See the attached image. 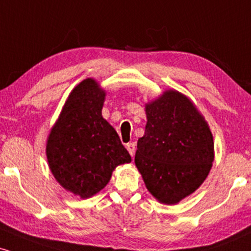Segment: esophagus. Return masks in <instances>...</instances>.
Returning a JSON list of instances; mask_svg holds the SVG:
<instances>
[{
  "label": "esophagus",
  "instance_id": "34e87169",
  "mask_svg": "<svg viewBox=\"0 0 251 251\" xmlns=\"http://www.w3.org/2000/svg\"><path fill=\"white\" fill-rule=\"evenodd\" d=\"M126 149H127L128 153L133 157L134 155V152H135V144L134 143H128L127 145H126Z\"/></svg>",
  "mask_w": 251,
  "mask_h": 251
}]
</instances>
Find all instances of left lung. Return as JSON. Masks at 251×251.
<instances>
[{
    "mask_svg": "<svg viewBox=\"0 0 251 251\" xmlns=\"http://www.w3.org/2000/svg\"><path fill=\"white\" fill-rule=\"evenodd\" d=\"M145 113L135 166L155 200L177 204L208 177L215 158L214 137L195 103L176 89L145 103Z\"/></svg>",
    "mask_w": 251,
    "mask_h": 251,
    "instance_id": "1",
    "label": "left lung"
}]
</instances>
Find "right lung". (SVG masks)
Segmentation results:
<instances>
[{"instance_id":"1","label":"right lung","mask_w":251,"mask_h":251,"mask_svg":"<svg viewBox=\"0 0 251 251\" xmlns=\"http://www.w3.org/2000/svg\"><path fill=\"white\" fill-rule=\"evenodd\" d=\"M105 97L96 79L82 80L68 96L46 144L54 178L82 200L101 191L117 166L132 160L116 129L102 118Z\"/></svg>"}]
</instances>
